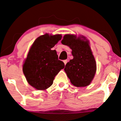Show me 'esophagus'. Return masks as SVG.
Wrapping results in <instances>:
<instances>
[{"label":"esophagus","instance_id":"obj_1","mask_svg":"<svg viewBox=\"0 0 121 121\" xmlns=\"http://www.w3.org/2000/svg\"><path fill=\"white\" fill-rule=\"evenodd\" d=\"M63 61H64V62L65 65H66L67 62H68V60H64Z\"/></svg>","mask_w":121,"mask_h":121}]
</instances>
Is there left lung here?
<instances>
[{
  "mask_svg": "<svg viewBox=\"0 0 121 121\" xmlns=\"http://www.w3.org/2000/svg\"><path fill=\"white\" fill-rule=\"evenodd\" d=\"M61 43L72 49L73 59L65 65L64 70L70 82L75 87H86L94 79L96 64L89 42L83 36L66 34Z\"/></svg>",
  "mask_w": 121,
  "mask_h": 121,
  "instance_id": "left-lung-1",
  "label": "left lung"
}]
</instances>
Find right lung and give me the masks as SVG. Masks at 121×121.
<instances>
[{
  "label": "right lung",
  "instance_id": "obj_1",
  "mask_svg": "<svg viewBox=\"0 0 121 121\" xmlns=\"http://www.w3.org/2000/svg\"><path fill=\"white\" fill-rule=\"evenodd\" d=\"M60 34H46L35 40L23 65V73L29 84L35 89L44 90L53 84L55 77L64 68L53 48L61 39Z\"/></svg>",
  "mask_w": 121,
  "mask_h": 121
}]
</instances>
